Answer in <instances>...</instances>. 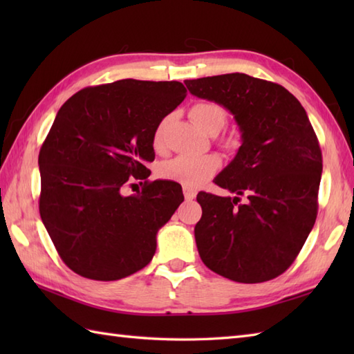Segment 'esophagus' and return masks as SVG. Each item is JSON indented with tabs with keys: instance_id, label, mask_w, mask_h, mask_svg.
<instances>
[{
	"instance_id": "obj_1",
	"label": "esophagus",
	"mask_w": 354,
	"mask_h": 354,
	"mask_svg": "<svg viewBox=\"0 0 354 354\" xmlns=\"http://www.w3.org/2000/svg\"><path fill=\"white\" fill-rule=\"evenodd\" d=\"M184 198H185V201H193L194 198H196V192L189 189V187H184Z\"/></svg>"
}]
</instances>
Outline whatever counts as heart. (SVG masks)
Instances as JSON below:
<instances>
[{"label": "heart", "mask_w": 354, "mask_h": 354, "mask_svg": "<svg viewBox=\"0 0 354 354\" xmlns=\"http://www.w3.org/2000/svg\"><path fill=\"white\" fill-rule=\"evenodd\" d=\"M190 117L202 131L209 135L219 132L227 123V112L219 103L199 102L190 108ZM165 120H161L153 132V146H162ZM221 167V158L217 155H178L165 161L160 167V175L169 181H176L185 187H199L212 178Z\"/></svg>", "instance_id": "obj_1"}]
</instances>
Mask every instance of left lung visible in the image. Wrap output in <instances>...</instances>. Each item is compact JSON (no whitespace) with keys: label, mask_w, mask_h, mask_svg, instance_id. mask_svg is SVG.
I'll return each mask as SVG.
<instances>
[{"label":"left lung","mask_w":354,"mask_h":354,"mask_svg":"<svg viewBox=\"0 0 354 354\" xmlns=\"http://www.w3.org/2000/svg\"><path fill=\"white\" fill-rule=\"evenodd\" d=\"M189 91L227 108L242 146L214 183L248 201L202 192L194 239L205 266L237 283L281 275L317 221L319 142L304 108L281 85L243 73L185 80Z\"/></svg>","instance_id":"1"}]
</instances>
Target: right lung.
Segmentation results:
<instances>
[{
    "instance_id": "right-lung-1",
    "label": "right lung",
    "mask_w": 354,
    "mask_h": 354,
    "mask_svg": "<svg viewBox=\"0 0 354 354\" xmlns=\"http://www.w3.org/2000/svg\"><path fill=\"white\" fill-rule=\"evenodd\" d=\"M185 93L181 82L123 79L80 89L59 109L39 152V213L76 274L114 281L152 260L156 232L184 196L176 183H149L146 162L156 126ZM135 178L142 193L124 197Z\"/></svg>"
}]
</instances>
